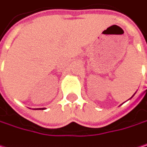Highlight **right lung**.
<instances>
[{"label": "right lung", "mask_w": 147, "mask_h": 147, "mask_svg": "<svg viewBox=\"0 0 147 147\" xmlns=\"http://www.w3.org/2000/svg\"><path fill=\"white\" fill-rule=\"evenodd\" d=\"M40 110H41V109H40Z\"/></svg>", "instance_id": "obj_1"}]
</instances>
